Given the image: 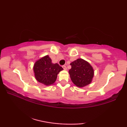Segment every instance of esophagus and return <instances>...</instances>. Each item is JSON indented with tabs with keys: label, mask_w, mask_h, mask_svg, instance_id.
I'll list each match as a JSON object with an SVG mask.
<instances>
[{
	"label": "esophagus",
	"mask_w": 127,
	"mask_h": 127,
	"mask_svg": "<svg viewBox=\"0 0 127 127\" xmlns=\"http://www.w3.org/2000/svg\"><path fill=\"white\" fill-rule=\"evenodd\" d=\"M62 67H63V69H64V70H66V69H67V67H66V66L65 65L62 66Z\"/></svg>",
	"instance_id": "obj_1"
}]
</instances>
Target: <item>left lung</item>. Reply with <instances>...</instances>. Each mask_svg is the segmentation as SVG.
I'll use <instances>...</instances> for the list:
<instances>
[{"label":"left lung","mask_w":127,"mask_h":127,"mask_svg":"<svg viewBox=\"0 0 127 127\" xmlns=\"http://www.w3.org/2000/svg\"><path fill=\"white\" fill-rule=\"evenodd\" d=\"M72 67L69 70L70 79L78 87H84L91 83L94 77V69L87 61L81 58L70 64Z\"/></svg>","instance_id":"obj_1"}]
</instances>
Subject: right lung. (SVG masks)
<instances>
[{"label":"right lung","instance_id":"obj_1","mask_svg":"<svg viewBox=\"0 0 127 127\" xmlns=\"http://www.w3.org/2000/svg\"><path fill=\"white\" fill-rule=\"evenodd\" d=\"M63 70L58 64H53L48 55L43 57L34 64V77L39 83L50 86L56 81L57 74Z\"/></svg>","mask_w":127,"mask_h":127}]
</instances>
